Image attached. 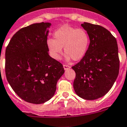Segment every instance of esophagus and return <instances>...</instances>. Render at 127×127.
Here are the masks:
<instances>
[{
    "label": "esophagus",
    "mask_w": 127,
    "mask_h": 127,
    "mask_svg": "<svg viewBox=\"0 0 127 127\" xmlns=\"http://www.w3.org/2000/svg\"><path fill=\"white\" fill-rule=\"evenodd\" d=\"M63 67L65 70H67V69H69L71 67L67 64H63Z\"/></svg>",
    "instance_id": "obj_1"
}]
</instances>
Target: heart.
Listing matches in <instances>:
<instances>
[{"instance_id": "b5f03b06", "label": "heart", "mask_w": 127, "mask_h": 127, "mask_svg": "<svg viewBox=\"0 0 127 127\" xmlns=\"http://www.w3.org/2000/svg\"><path fill=\"white\" fill-rule=\"evenodd\" d=\"M90 42L87 32L82 28H76L69 25H63L54 33L53 39H48L46 46L50 56L59 60L63 53L62 48L67 60H81L86 55Z\"/></svg>"}]
</instances>
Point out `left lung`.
<instances>
[{
  "label": "left lung",
  "instance_id": "8db88e82",
  "mask_svg": "<svg viewBox=\"0 0 127 127\" xmlns=\"http://www.w3.org/2000/svg\"><path fill=\"white\" fill-rule=\"evenodd\" d=\"M90 44L86 55L72 67L76 72L73 86L76 94L95 100L110 91L119 72L120 61L115 38L102 26L84 22Z\"/></svg>",
  "mask_w": 127,
  "mask_h": 127
}]
</instances>
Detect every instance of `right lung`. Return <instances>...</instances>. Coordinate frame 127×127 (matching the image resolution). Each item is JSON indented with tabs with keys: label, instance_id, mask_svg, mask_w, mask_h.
Segmentation results:
<instances>
[{
	"label": "right lung",
	"instance_id": "add662e5",
	"mask_svg": "<svg viewBox=\"0 0 127 127\" xmlns=\"http://www.w3.org/2000/svg\"><path fill=\"white\" fill-rule=\"evenodd\" d=\"M50 23L21 28L5 50V75L14 92L25 101L43 104L53 97L64 72L62 64L50 56L46 46Z\"/></svg>",
	"mask_w": 127,
	"mask_h": 127
}]
</instances>
